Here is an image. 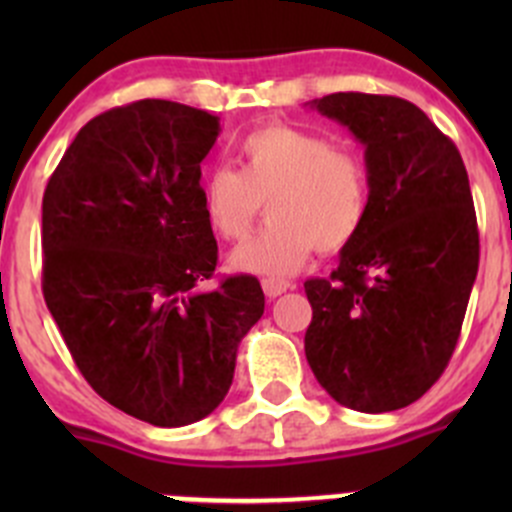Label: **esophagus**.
I'll return each instance as SVG.
<instances>
[{
	"instance_id": "obj_1",
	"label": "esophagus",
	"mask_w": 512,
	"mask_h": 512,
	"mask_svg": "<svg viewBox=\"0 0 512 512\" xmlns=\"http://www.w3.org/2000/svg\"><path fill=\"white\" fill-rule=\"evenodd\" d=\"M289 287H292V285H289L287 280H275V277H265V280H262V289H265V294L270 299L280 297V294L287 292Z\"/></svg>"
}]
</instances>
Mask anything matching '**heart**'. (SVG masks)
<instances>
[{"instance_id": "obj_1", "label": "heart", "mask_w": 512, "mask_h": 512, "mask_svg": "<svg viewBox=\"0 0 512 512\" xmlns=\"http://www.w3.org/2000/svg\"><path fill=\"white\" fill-rule=\"evenodd\" d=\"M237 165H218L200 185L205 223L223 240L250 235L267 200L270 225L232 252L235 270L292 275L314 247L324 255L344 250L366 223L371 178L352 148L270 123L242 138Z\"/></svg>"}]
</instances>
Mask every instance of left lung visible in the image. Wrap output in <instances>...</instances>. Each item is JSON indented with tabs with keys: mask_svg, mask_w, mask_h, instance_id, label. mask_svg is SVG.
<instances>
[{
	"mask_svg": "<svg viewBox=\"0 0 512 512\" xmlns=\"http://www.w3.org/2000/svg\"><path fill=\"white\" fill-rule=\"evenodd\" d=\"M312 106L364 143L371 205L332 277L304 282V354L347 409H404L446 371L478 275L466 165L406 98L347 91Z\"/></svg>",
	"mask_w": 512,
	"mask_h": 512,
	"instance_id": "left-lung-1",
	"label": "left lung"
}]
</instances>
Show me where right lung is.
<instances>
[{
  "instance_id": "obj_1",
  "label": "right lung",
  "mask_w": 512,
  "mask_h": 512,
  "mask_svg": "<svg viewBox=\"0 0 512 512\" xmlns=\"http://www.w3.org/2000/svg\"><path fill=\"white\" fill-rule=\"evenodd\" d=\"M220 118L143 98L91 118L41 203V289L91 389L153 426L213 414L237 347L265 312L252 275L213 280L218 242L200 163Z\"/></svg>"
}]
</instances>
